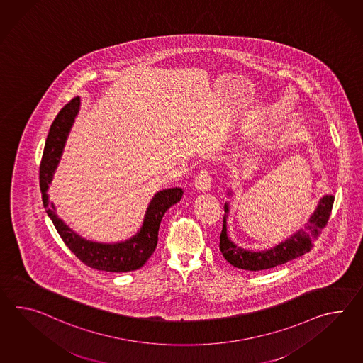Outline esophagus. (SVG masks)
<instances>
[{
    "label": "esophagus",
    "instance_id": "1",
    "mask_svg": "<svg viewBox=\"0 0 363 363\" xmlns=\"http://www.w3.org/2000/svg\"><path fill=\"white\" fill-rule=\"evenodd\" d=\"M213 178L210 176V172L207 169H202L194 179V186L199 191H208L211 187Z\"/></svg>",
    "mask_w": 363,
    "mask_h": 363
}]
</instances>
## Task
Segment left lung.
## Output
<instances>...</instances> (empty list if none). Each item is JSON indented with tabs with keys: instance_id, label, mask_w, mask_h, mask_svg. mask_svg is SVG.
Returning <instances> with one entry per match:
<instances>
[{
	"instance_id": "obj_1",
	"label": "left lung",
	"mask_w": 363,
	"mask_h": 363,
	"mask_svg": "<svg viewBox=\"0 0 363 363\" xmlns=\"http://www.w3.org/2000/svg\"><path fill=\"white\" fill-rule=\"evenodd\" d=\"M228 194H230L228 193ZM335 202L333 195H325L320 199L315 213L311 215L310 220L304 228L295 232L287 240L281 244L275 245L269 250L252 252L242 247H238L233 241H230L227 233V215L230 213L228 203L224 204V219H223V230L220 233V252L223 257L230 262V265L244 270L258 272L272 269L275 266L283 265L294 258L308 253L315 240L318 239L321 230L325 227L332 213V207Z\"/></svg>"
}]
</instances>
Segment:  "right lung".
Wrapping results in <instances>:
<instances>
[{"mask_svg": "<svg viewBox=\"0 0 363 363\" xmlns=\"http://www.w3.org/2000/svg\"><path fill=\"white\" fill-rule=\"evenodd\" d=\"M80 98L74 97L55 118L45 140V150L39 168V182L42 190V199L45 213L51 218L55 228L59 232L64 244L71 249L72 253L85 265L102 272L125 273L140 269L150 258L159 241V228L161 219L167 210L177 203L182 198V189L173 187L161 190L152 198L145 211L140 230L131 238L116 244H102L82 239L72 230L57 216L55 206L48 201V185L52 181L53 173L62 159V150L71 131L74 118L79 114Z\"/></svg>", "mask_w": 363, "mask_h": 363, "instance_id": "1", "label": "right lung"}]
</instances>
